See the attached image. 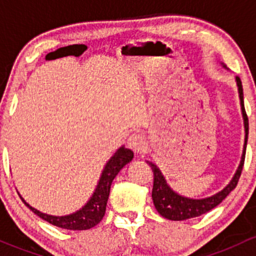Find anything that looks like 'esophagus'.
Instances as JSON below:
<instances>
[{
    "label": "esophagus",
    "instance_id": "34e87169",
    "mask_svg": "<svg viewBox=\"0 0 256 256\" xmlns=\"http://www.w3.org/2000/svg\"><path fill=\"white\" fill-rule=\"evenodd\" d=\"M128 144L132 151L140 154V152L144 151V147H146V140H144L142 134L135 132L128 138Z\"/></svg>",
    "mask_w": 256,
    "mask_h": 256
}]
</instances>
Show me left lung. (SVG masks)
I'll list each match as a JSON object with an SVG mask.
<instances>
[{
    "instance_id": "8db88e82",
    "label": "left lung",
    "mask_w": 256,
    "mask_h": 256,
    "mask_svg": "<svg viewBox=\"0 0 256 256\" xmlns=\"http://www.w3.org/2000/svg\"><path fill=\"white\" fill-rule=\"evenodd\" d=\"M236 84H238L239 90V98H240V105H242V118H244V126H245V144H244V151H242V161L236 170V174H234L233 180H230L228 186L224 188L223 190L218 192L216 194L212 196V197L204 198V200H190V198L182 197V196L174 193L171 188L167 186L166 180L162 176L161 171L158 167L152 162H148L151 166L152 171H154V188H152V200H154V204L156 207L157 212L161 214L164 218L170 219V220H186V219L196 218L202 214L208 213L216 206L220 204L226 196L236 187L238 180L242 174V166H244L245 161V150H246L248 142V132H249V121H248V115L245 112L244 108V99H242V80L239 76H236Z\"/></svg>"
}]
</instances>
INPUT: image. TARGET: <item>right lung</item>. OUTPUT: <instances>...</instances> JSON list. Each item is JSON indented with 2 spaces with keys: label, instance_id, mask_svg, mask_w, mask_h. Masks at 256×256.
<instances>
[{
  "label": "right lung",
  "instance_id": "obj_1",
  "mask_svg": "<svg viewBox=\"0 0 256 256\" xmlns=\"http://www.w3.org/2000/svg\"><path fill=\"white\" fill-rule=\"evenodd\" d=\"M134 158V152L131 150L125 148V147H120L116 151L109 162L105 166L104 171H102V177H100L99 184H98L96 190H95L94 194L90 198L89 202L84 206L80 210L76 212L73 214H69L66 216H48V214L42 213V212L37 210L33 207H30L28 203L24 202L22 197V202L27 206L30 210L34 214H37L40 218L44 219L48 223L53 224V226H59L63 229H69V230H86V229L92 228L96 224L100 223L102 216H105V210H106V203L108 198H109L110 187H112V180L116 177V174L120 172V170L125 166L126 164Z\"/></svg>",
  "mask_w": 256,
  "mask_h": 256
}]
</instances>
